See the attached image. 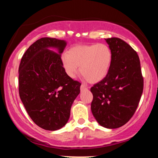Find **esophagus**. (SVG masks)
I'll return each mask as SVG.
<instances>
[{
  "label": "esophagus",
  "instance_id": "esophagus-1",
  "mask_svg": "<svg viewBox=\"0 0 158 158\" xmlns=\"http://www.w3.org/2000/svg\"><path fill=\"white\" fill-rule=\"evenodd\" d=\"M80 89H81V91H83V90H87L88 89V87L87 86H85V85H81V87H80Z\"/></svg>",
  "mask_w": 158,
  "mask_h": 158
}]
</instances>
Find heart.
Instances as JSON below:
<instances>
[{"label":"heart","instance_id":"1","mask_svg":"<svg viewBox=\"0 0 158 158\" xmlns=\"http://www.w3.org/2000/svg\"><path fill=\"white\" fill-rule=\"evenodd\" d=\"M111 62V50L105 44L76 45L61 56L63 68L69 78H74L79 70L91 84H96L105 78Z\"/></svg>","mask_w":158,"mask_h":158}]
</instances>
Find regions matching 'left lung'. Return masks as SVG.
Listing matches in <instances>:
<instances>
[{
    "label": "left lung",
    "instance_id": "8db88e82",
    "mask_svg": "<svg viewBox=\"0 0 158 158\" xmlns=\"http://www.w3.org/2000/svg\"><path fill=\"white\" fill-rule=\"evenodd\" d=\"M112 52L108 74L90 89L91 111L101 126L116 129L132 117L143 89L140 60L137 52L117 37L105 40Z\"/></svg>",
    "mask_w": 158,
    "mask_h": 158
}]
</instances>
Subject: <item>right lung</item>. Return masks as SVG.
<instances>
[{
    "label": "right lung",
    "instance_id": "obj_1",
    "mask_svg": "<svg viewBox=\"0 0 158 158\" xmlns=\"http://www.w3.org/2000/svg\"><path fill=\"white\" fill-rule=\"evenodd\" d=\"M66 45L63 40L40 39L26 50L19 68L21 100L33 121L46 130L65 125L80 93L81 84L69 78L61 64Z\"/></svg>",
    "mask_w": 158,
    "mask_h": 158
}]
</instances>
